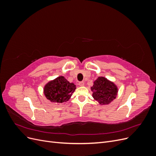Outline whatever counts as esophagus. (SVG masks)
I'll list each match as a JSON object with an SVG mask.
<instances>
[{
    "label": "esophagus",
    "mask_w": 156,
    "mask_h": 156,
    "mask_svg": "<svg viewBox=\"0 0 156 156\" xmlns=\"http://www.w3.org/2000/svg\"><path fill=\"white\" fill-rule=\"evenodd\" d=\"M79 85L80 87H83L84 85V83L83 81H81V82H79Z\"/></svg>",
    "instance_id": "esophagus-1"
}]
</instances>
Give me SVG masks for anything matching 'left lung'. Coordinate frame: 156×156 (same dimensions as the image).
<instances>
[{"label":"left lung","mask_w":156,"mask_h":156,"mask_svg":"<svg viewBox=\"0 0 156 156\" xmlns=\"http://www.w3.org/2000/svg\"><path fill=\"white\" fill-rule=\"evenodd\" d=\"M92 97L100 105H108L116 98L118 87L104 77H99L91 87Z\"/></svg>","instance_id":"1"}]
</instances>
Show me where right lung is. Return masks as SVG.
<instances>
[{"mask_svg": "<svg viewBox=\"0 0 156 156\" xmlns=\"http://www.w3.org/2000/svg\"><path fill=\"white\" fill-rule=\"evenodd\" d=\"M76 86L63 76H60L47 83L44 89V95L51 102L62 103L69 100Z\"/></svg>", "mask_w": 156, "mask_h": 156, "instance_id": "right-lung-1", "label": "right lung"}]
</instances>
